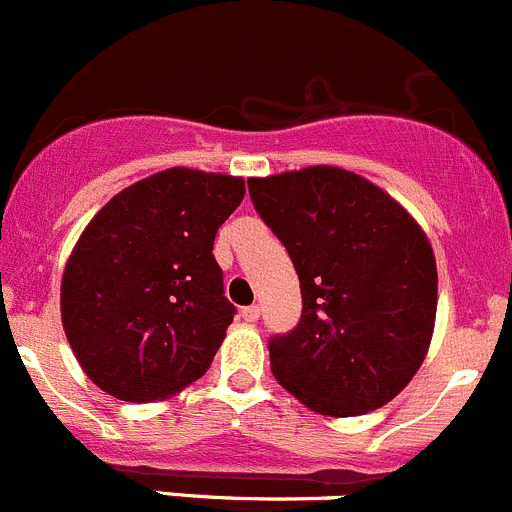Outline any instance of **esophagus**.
<instances>
[{
  "label": "esophagus",
  "instance_id": "34e87169",
  "mask_svg": "<svg viewBox=\"0 0 512 512\" xmlns=\"http://www.w3.org/2000/svg\"><path fill=\"white\" fill-rule=\"evenodd\" d=\"M241 316H243V319H246V321H259L261 309H259V306H256V304H253V306H246V309L241 311Z\"/></svg>",
  "mask_w": 512,
  "mask_h": 512
}]
</instances>
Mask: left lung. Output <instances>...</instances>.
<instances>
[{
  "label": "left lung",
  "mask_w": 512,
  "mask_h": 512,
  "mask_svg": "<svg viewBox=\"0 0 512 512\" xmlns=\"http://www.w3.org/2000/svg\"><path fill=\"white\" fill-rule=\"evenodd\" d=\"M248 193L289 251L304 301L296 329L269 342L276 382L326 417L387 405L435 332L437 266L420 223L337 165L251 178Z\"/></svg>",
  "instance_id": "left-lung-1"
}]
</instances>
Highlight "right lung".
<instances>
[{"label": "right lung", "instance_id": "obj_1", "mask_svg": "<svg viewBox=\"0 0 512 512\" xmlns=\"http://www.w3.org/2000/svg\"><path fill=\"white\" fill-rule=\"evenodd\" d=\"M246 183L168 168L110 198L77 238L60 311L82 372L123 402H155L211 367L236 306L213 238Z\"/></svg>", "mask_w": 512, "mask_h": 512}]
</instances>
